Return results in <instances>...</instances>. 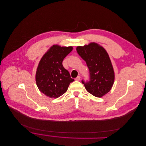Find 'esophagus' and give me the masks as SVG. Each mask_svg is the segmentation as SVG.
I'll use <instances>...</instances> for the list:
<instances>
[{"mask_svg": "<svg viewBox=\"0 0 146 146\" xmlns=\"http://www.w3.org/2000/svg\"><path fill=\"white\" fill-rule=\"evenodd\" d=\"M80 79V76H78L75 78V80H77V81H79Z\"/></svg>", "mask_w": 146, "mask_h": 146, "instance_id": "34e87169", "label": "esophagus"}]
</instances>
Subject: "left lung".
<instances>
[{
    "mask_svg": "<svg viewBox=\"0 0 146 146\" xmlns=\"http://www.w3.org/2000/svg\"><path fill=\"white\" fill-rule=\"evenodd\" d=\"M76 50L89 70V80H82V83L87 91L94 96H104L111 90L114 80L113 68L107 52L94 42L79 46Z\"/></svg>",
    "mask_w": 146,
    "mask_h": 146,
    "instance_id": "obj_1",
    "label": "left lung"
}]
</instances>
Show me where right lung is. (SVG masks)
Here are the masks:
<instances>
[{
    "label": "right lung",
    "mask_w": 146,
    "mask_h": 146,
    "mask_svg": "<svg viewBox=\"0 0 146 146\" xmlns=\"http://www.w3.org/2000/svg\"><path fill=\"white\" fill-rule=\"evenodd\" d=\"M72 49V46L53 45L41 58L36 80L38 89L45 96L59 97L67 92L70 83L74 81L62 64L63 59Z\"/></svg>",
    "instance_id": "1"
}]
</instances>
